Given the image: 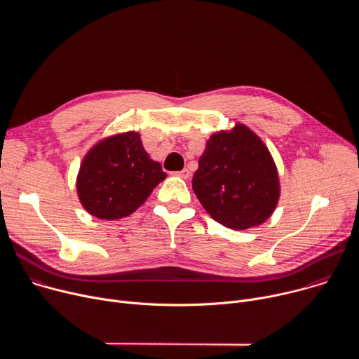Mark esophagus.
Returning <instances> with one entry per match:
<instances>
[{
  "label": "esophagus",
  "mask_w": 359,
  "mask_h": 359,
  "mask_svg": "<svg viewBox=\"0 0 359 359\" xmlns=\"http://www.w3.org/2000/svg\"><path fill=\"white\" fill-rule=\"evenodd\" d=\"M175 175L179 176V177H182V179H187V177L190 176V172H189L187 169H183V170H180V172H176Z\"/></svg>",
  "instance_id": "1"
}]
</instances>
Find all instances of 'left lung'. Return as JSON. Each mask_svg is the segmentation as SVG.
<instances>
[{
	"label": "left lung",
	"instance_id": "8db88e82",
	"mask_svg": "<svg viewBox=\"0 0 359 359\" xmlns=\"http://www.w3.org/2000/svg\"><path fill=\"white\" fill-rule=\"evenodd\" d=\"M193 190L220 224L245 230L274 212L280 184L266 144L244 125L215 133L206 143L193 176Z\"/></svg>",
	"mask_w": 359,
	"mask_h": 359
}]
</instances>
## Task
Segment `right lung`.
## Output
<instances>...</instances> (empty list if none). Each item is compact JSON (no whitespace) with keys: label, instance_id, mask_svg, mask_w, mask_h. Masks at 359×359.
I'll return each instance as SVG.
<instances>
[{"label":"right lung","instance_id":"obj_1","mask_svg":"<svg viewBox=\"0 0 359 359\" xmlns=\"http://www.w3.org/2000/svg\"><path fill=\"white\" fill-rule=\"evenodd\" d=\"M166 177L153 162L136 132L121 133L93 146L85 156L76 189L83 208L97 219L132 215Z\"/></svg>","mask_w":359,"mask_h":359}]
</instances>
